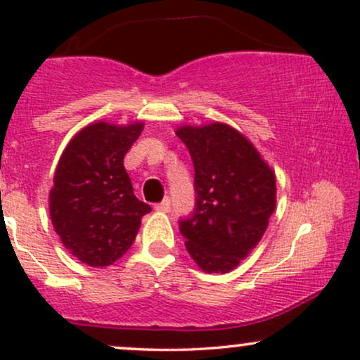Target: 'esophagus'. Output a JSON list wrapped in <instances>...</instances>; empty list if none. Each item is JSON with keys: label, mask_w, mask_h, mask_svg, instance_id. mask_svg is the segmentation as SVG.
<instances>
[{"label": "esophagus", "mask_w": 360, "mask_h": 360, "mask_svg": "<svg viewBox=\"0 0 360 360\" xmlns=\"http://www.w3.org/2000/svg\"><path fill=\"white\" fill-rule=\"evenodd\" d=\"M154 208L157 210V212H162V213H167L169 210H171V200H169V198H164L162 201H160V203H157Z\"/></svg>", "instance_id": "34e87169"}]
</instances>
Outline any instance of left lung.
<instances>
[{
    "label": "left lung",
    "mask_w": 360,
    "mask_h": 360,
    "mask_svg": "<svg viewBox=\"0 0 360 360\" xmlns=\"http://www.w3.org/2000/svg\"><path fill=\"white\" fill-rule=\"evenodd\" d=\"M176 135L194 164L196 208L179 221L186 249L205 272H230L264 237L276 208V174L245 135L221 122Z\"/></svg>",
    "instance_id": "left-lung-1"
}]
</instances>
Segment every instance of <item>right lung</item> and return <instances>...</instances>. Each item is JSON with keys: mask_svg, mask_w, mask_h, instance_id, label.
<instances>
[{"mask_svg": "<svg viewBox=\"0 0 360 360\" xmlns=\"http://www.w3.org/2000/svg\"><path fill=\"white\" fill-rule=\"evenodd\" d=\"M143 130L94 122L77 131L62 152L49 193V212L62 245L91 267H106L125 255L140 220L152 208L137 200L123 157Z\"/></svg>", "mask_w": 360, "mask_h": 360, "instance_id": "1", "label": "right lung"}]
</instances>
